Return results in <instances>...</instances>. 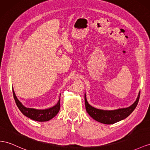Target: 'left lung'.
I'll return each instance as SVG.
<instances>
[{
	"label": "left lung",
	"mask_w": 150,
	"mask_h": 150,
	"mask_svg": "<svg viewBox=\"0 0 150 150\" xmlns=\"http://www.w3.org/2000/svg\"><path fill=\"white\" fill-rule=\"evenodd\" d=\"M139 96L140 93H139L135 102L127 108H120L115 110H103L97 109L91 106L87 101L85 94L86 109L88 114L95 120L105 124H113L117 122L124 120L133 112L139 102Z\"/></svg>",
	"instance_id": "left-lung-1"
}]
</instances>
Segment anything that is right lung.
Segmentation results:
<instances>
[{
  "instance_id": "right-lung-1",
  "label": "right lung",
  "mask_w": 150,
  "mask_h": 150,
  "mask_svg": "<svg viewBox=\"0 0 150 150\" xmlns=\"http://www.w3.org/2000/svg\"><path fill=\"white\" fill-rule=\"evenodd\" d=\"M13 93L15 102H16V104L18 107L19 110L21 111V112L25 116L30 118L33 120H35L38 122L48 121L52 119L53 117H54L57 114V113L59 112L60 109V99H59V101L57 102V104L55 106L51 107V108L45 110H38L26 108V107L23 105L22 103L18 100L16 94H15L13 89Z\"/></svg>"
}]
</instances>
